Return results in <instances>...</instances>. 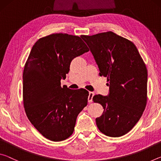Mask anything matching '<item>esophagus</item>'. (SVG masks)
Segmentation results:
<instances>
[{
  "mask_svg": "<svg viewBox=\"0 0 161 161\" xmlns=\"http://www.w3.org/2000/svg\"><path fill=\"white\" fill-rule=\"evenodd\" d=\"M94 96V92H89V97H88V102L89 103L92 102V99H93V97Z\"/></svg>",
  "mask_w": 161,
  "mask_h": 161,
  "instance_id": "obj_1",
  "label": "esophagus"
}]
</instances>
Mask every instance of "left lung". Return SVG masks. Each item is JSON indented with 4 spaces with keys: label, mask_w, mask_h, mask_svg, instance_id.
Listing matches in <instances>:
<instances>
[{
    "label": "left lung",
    "mask_w": 161,
    "mask_h": 161,
    "mask_svg": "<svg viewBox=\"0 0 161 161\" xmlns=\"http://www.w3.org/2000/svg\"><path fill=\"white\" fill-rule=\"evenodd\" d=\"M89 46L99 75L107 77L109 94H97L94 102L103 108L96 119L98 129L110 137L129 132L139 121L147 103L148 72L136 45L111 31L81 35Z\"/></svg>",
    "instance_id": "8db88e82"
}]
</instances>
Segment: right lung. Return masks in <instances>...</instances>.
Instances as JSON below:
<instances>
[{
	"label": "right lung",
	"mask_w": 161,
	"mask_h": 161,
	"mask_svg": "<svg viewBox=\"0 0 161 161\" xmlns=\"http://www.w3.org/2000/svg\"><path fill=\"white\" fill-rule=\"evenodd\" d=\"M89 50L80 37L55 33L32 46L23 70V106L29 121L53 141L66 140L74 132L78 114L87 105L89 92L61 86L71 62Z\"/></svg>",
	"instance_id": "right-lung-1"
}]
</instances>
